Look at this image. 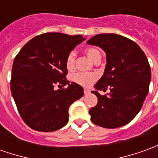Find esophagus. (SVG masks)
<instances>
[{
    "label": "esophagus",
    "instance_id": "34e87169",
    "mask_svg": "<svg viewBox=\"0 0 158 158\" xmlns=\"http://www.w3.org/2000/svg\"><path fill=\"white\" fill-rule=\"evenodd\" d=\"M84 93H85V95H87V94L90 93V91H89L88 89H86V88H85V89H84Z\"/></svg>",
    "mask_w": 158,
    "mask_h": 158
}]
</instances>
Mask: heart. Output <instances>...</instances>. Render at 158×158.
I'll return each instance as SVG.
<instances>
[{"instance_id":"obj_1","label":"heart","mask_w":158,"mask_h":158,"mask_svg":"<svg viewBox=\"0 0 158 158\" xmlns=\"http://www.w3.org/2000/svg\"><path fill=\"white\" fill-rule=\"evenodd\" d=\"M85 52L94 62L97 60H100L101 53L98 48H94V47H90L85 50ZM75 59H76V55L73 52H69L65 59V66L69 71L74 69ZM97 74L94 73H78L74 74L73 79L74 82L79 84L80 85L89 86L97 79Z\"/></svg>"}]
</instances>
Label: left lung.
<instances>
[{
    "label": "left lung",
    "mask_w": 158,
    "mask_h": 158,
    "mask_svg": "<svg viewBox=\"0 0 158 158\" xmlns=\"http://www.w3.org/2000/svg\"><path fill=\"white\" fill-rule=\"evenodd\" d=\"M106 53L105 73L92 92L98 104L89 110L93 124L118 128L130 123L142 108L149 93L151 73L146 55L137 43L115 34H97L86 42ZM111 92L100 95L98 89Z\"/></svg>",
    "instance_id": "8db88e82"
}]
</instances>
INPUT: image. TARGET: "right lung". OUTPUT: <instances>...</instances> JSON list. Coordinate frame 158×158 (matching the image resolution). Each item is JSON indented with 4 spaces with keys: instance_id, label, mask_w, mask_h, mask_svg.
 Wrapping results in <instances>:
<instances>
[{
    "instance_id": "obj_1",
    "label": "right lung",
    "mask_w": 158,
    "mask_h": 158,
    "mask_svg": "<svg viewBox=\"0 0 158 158\" xmlns=\"http://www.w3.org/2000/svg\"><path fill=\"white\" fill-rule=\"evenodd\" d=\"M85 40L82 35L46 33L30 40L15 58L12 96L21 118L30 128L50 132L67 124L69 106L83 97L84 90L65 79V59ZM59 83L69 87L55 90Z\"/></svg>"
}]
</instances>
